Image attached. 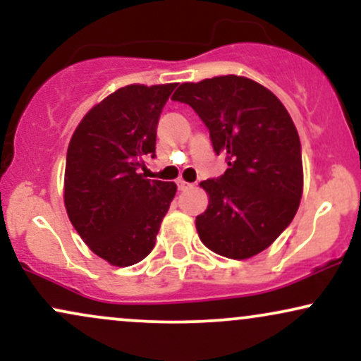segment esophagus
<instances>
[{"label": "esophagus", "mask_w": 361, "mask_h": 361, "mask_svg": "<svg viewBox=\"0 0 361 361\" xmlns=\"http://www.w3.org/2000/svg\"><path fill=\"white\" fill-rule=\"evenodd\" d=\"M176 185H178V188L180 190H188V188H192V183H188V181H185V180H178L176 181Z\"/></svg>", "instance_id": "esophagus-1"}]
</instances>
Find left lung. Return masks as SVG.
I'll return each mask as SVG.
<instances>
[{"label":"left lung","instance_id":"left-lung-1","mask_svg":"<svg viewBox=\"0 0 361 361\" xmlns=\"http://www.w3.org/2000/svg\"><path fill=\"white\" fill-rule=\"evenodd\" d=\"M171 100L197 111L227 161L222 176L200 183L209 195L195 221L200 241L231 259L267 250L295 217L304 186L300 139L283 103L234 74L183 82Z\"/></svg>","mask_w":361,"mask_h":361}]
</instances>
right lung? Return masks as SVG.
<instances>
[{
    "label": "right lung",
    "instance_id": "add662e5",
    "mask_svg": "<svg viewBox=\"0 0 361 361\" xmlns=\"http://www.w3.org/2000/svg\"><path fill=\"white\" fill-rule=\"evenodd\" d=\"M176 82L128 85L82 117L66 156L64 205L94 255L114 267L142 261L156 244L176 185L146 180L156 128Z\"/></svg>",
    "mask_w": 361,
    "mask_h": 361
}]
</instances>
